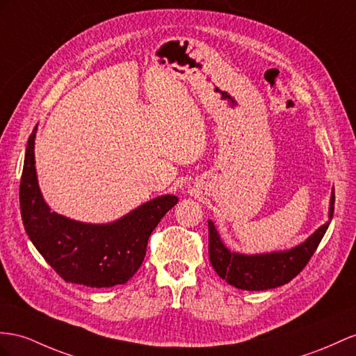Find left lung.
Returning a JSON list of instances; mask_svg holds the SVG:
<instances>
[{
  "label": "left lung",
  "mask_w": 356,
  "mask_h": 356,
  "mask_svg": "<svg viewBox=\"0 0 356 356\" xmlns=\"http://www.w3.org/2000/svg\"><path fill=\"white\" fill-rule=\"evenodd\" d=\"M335 195L331 194L330 221L321 225L309 238L298 247L278 251L245 256L233 252L222 243L212 221H209V259L218 275L230 286L242 290H268L287 284L302 270L312 259L327 230L334 213Z\"/></svg>",
  "instance_id": "left-lung-1"
}]
</instances>
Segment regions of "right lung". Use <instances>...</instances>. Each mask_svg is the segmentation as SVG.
<instances>
[{
  "label": "right lung",
  "mask_w": 356,
  "mask_h": 356,
  "mask_svg": "<svg viewBox=\"0 0 356 356\" xmlns=\"http://www.w3.org/2000/svg\"><path fill=\"white\" fill-rule=\"evenodd\" d=\"M34 127L26 143L19 188L25 232L42 257L66 282L87 287L124 284L140 269L147 241L176 195H161L109 224H87L51 212L38 184Z\"/></svg>",
  "instance_id": "add662e5"
}]
</instances>
